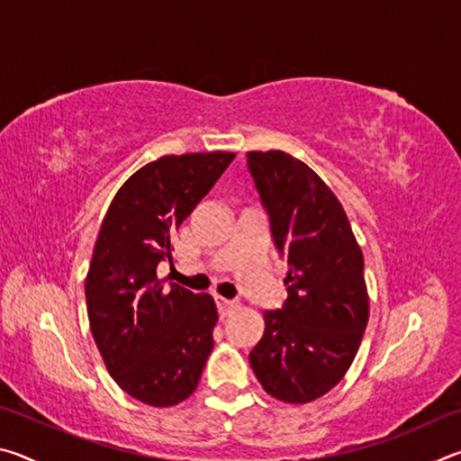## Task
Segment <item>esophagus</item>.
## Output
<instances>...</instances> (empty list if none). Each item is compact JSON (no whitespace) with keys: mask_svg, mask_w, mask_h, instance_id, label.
I'll return each mask as SVG.
<instances>
[{"mask_svg":"<svg viewBox=\"0 0 461 461\" xmlns=\"http://www.w3.org/2000/svg\"><path fill=\"white\" fill-rule=\"evenodd\" d=\"M240 305L236 301H228V299H217V309H220V315H221V319H225V317H230L233 311H236Z\"/></svg>","mask_w":461,"mask_h":461,"instance_id":"1","label":"esophagus"}]
</instances>
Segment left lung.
Instances as JSON below:
<instances>
[{
    "instance_id": "8db88e82",
    "label": "left lung",
    "mask_w": 461,
    "mask_h": 461,
    "mask_svg": "<svg viewBox=\"0 0 461 461\" xmlns=\"http://www.w3.org/2000/svg\"><path fill=\"white\" fill-rule=\"evenodd\" d=\"M248 168L288 262V296L283 309L264 311L249 366L270 396L311 402L338 384L360 348L370 315L364 256L341 203L305 162L248 152Z\"/></svg>"
}]
</instances>
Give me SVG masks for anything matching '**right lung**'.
<instances>
[{
  "label": "right lung",
  "instance_id": "obj_1",
  "mask_svg": "<svg viewBox=\"0 0 461 461\" xmlns=\"http://www.w3.org/2000/svg\"><path fill=\"white\" fill-rule=\"evenodd\" d=\"M233 152L162 156L136 170L109 205L85 278L93 339L122 390L150 407L189 399L213 349L212 294L167 285L178 225L212 191Z\"/></svg>",
  "mask_w": 461,
  "mask_h": 461
}]
</instances>
